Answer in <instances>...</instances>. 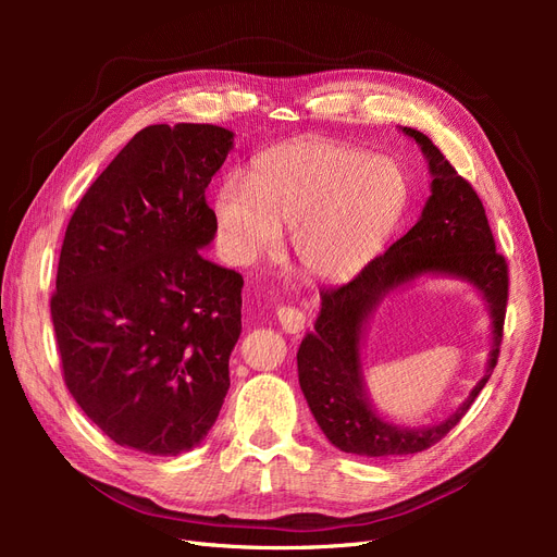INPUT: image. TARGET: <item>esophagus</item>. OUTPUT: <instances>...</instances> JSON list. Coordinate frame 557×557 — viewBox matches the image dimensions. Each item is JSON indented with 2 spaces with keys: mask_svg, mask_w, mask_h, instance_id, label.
I'll return each instance as SVG.
<instances>
[{
  "mask_svg": "<svg viewBox=\"0 0 557 557\" xmlns=\"http://www.w3.org/2000/svg\"><path fill=\"white\" fill-rule=\"evenodd\" d=\"M276 318H278L281 327L288 332V334H299L301 330H305V325H307V315L301 313L299 309H295V307H278Z\"/></svg>",
  "mask_w": 557,
  "mask_h": 557,
  "instance_id": "esophagus-1",
  "label": "esophagus"
}]
</instances>
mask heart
I'll return each instance as SVG.
<instances>
[{
    "mask_svg": "<svg viewBox=\"0 0 557 557\" xmlns=\"http://www.w3.org/2000/svg\"><path fill=\"white\" fill-rule=\"evenodd\" d=\"M409 209V181L393 158L339 141H290L230 174L215 193L218 237L230 262L250 264L293 230L305 272L339 281L358 274L393 239Z\"/></svg>",
    "mask_w": 557,
    "mask_h": 557,
    "instance_id": "b5f03b06",
    "label": "heart"
}]
</instances>
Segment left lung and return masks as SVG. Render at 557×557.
I'll return each instance as SVG.
<instances>
[{"instance_id": "1", "label": "left lung", "mask_w": 557, "mask_h": 557, "mask_svg": "<svg viewBox=\"0 0 557 557\" xmlns=\"http://www.w3.org/2000/svg\"><path fill=\"white\" fill-rule=\"evenodd\" d=\"M401 132L416 139L430 164L432 195L418 223L383 256L362 267L356 278L339 288L320 290L323 301L315 332H309L297 350L299 385L315 423L336 448L364 458L420 453L442 442L460 423L497 364L509 299V264L495 250L476 190L458 176L423 132L413 127H401ZM428 273L460 277L484 295L494 320V350L486 376L458 412L436 426L401 429L381 419L371 407L361 376L359 344L380 299Z\"/></svg>"}]
</instances>
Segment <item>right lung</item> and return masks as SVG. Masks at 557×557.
Returning <instances> with one entry per match:
<instances>
[{
  "label": "right lung",
  "instance_id": "right-lung-1",
  "mask_svg": "<svg viewBox=\"0 0 557 557\" xmlns=\"http://www.w3.org/2000/svg\"><path fill=\"white\" fill-rule=\"evenodd\" d=\"M232 144L218 125H150L66 225L50 297L62 374L117 446L178 455L221 413L244 278L199 248L215 237L205 190Z\"/></svg>",
  "mask_w": 557,
  "mask_h": 557
}]
</instances>
